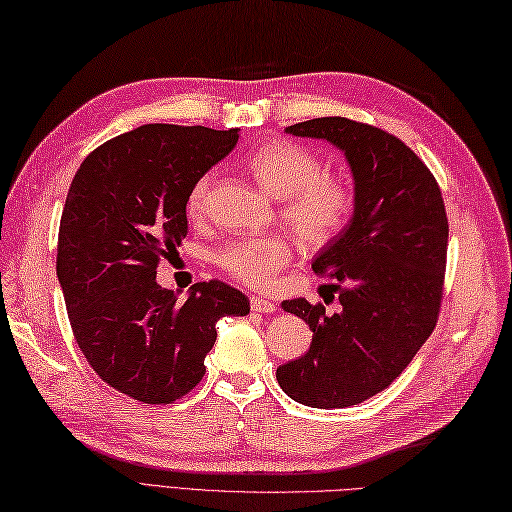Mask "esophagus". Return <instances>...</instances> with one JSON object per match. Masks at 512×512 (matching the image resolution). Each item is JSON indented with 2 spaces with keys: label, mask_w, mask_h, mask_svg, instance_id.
I'll use <instances>...</instances> for the list:
<instances>
[{
  "label": "esophagus",
  "mask_w": 512,
  "mask_h": 512,
  "mask_svg": "<svg viewBox=\"0 0 512 512\" xmlns=\"http://www.w3.org/2000/svg\"><path fill=\"white\" fill-rule=\"evenodd\" d=\"M250 308H253V312H262V314H270L275 312L277 306L270 299H264V297H250Z\"/></svg>",
  "instance_id": "obj_1"
}]
</instances>
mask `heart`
I'll use <instances>...</instances> for the list:
<instances>
[{
  "mask_svg": "<svg viewBox=\"0 0 512 512\" xmlns=\"http://www.w3.org/2000/svg\"><path fill=\"white\" fill-rule=\"evenodd\" d=\"M246 167L273 195H281L279 215L303 242L321 246L352 220L356 195L343 176L323 171L312 149L292 140H266L246 154ZM213 171L193 180L187 193V215L198 220L206 211ZM292 257L290 239L281 233L248 235L224 244L213 262L228 277L250 288H270Z\"/></svg>",
  "mask_w": 512,
  "mask_h": 512,
  "instance_id": "1",
  "label": "heart"
}]
</instances>
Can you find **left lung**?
Returning a JSON list of instances; mask_svg holds the SVG:
<instances>
[{"instance_id":"1","label":"left lung","mask_w":512,"mask_h":512,"mask_svg":"<svg viewBox=\"0 0 512 512\" xmlns=\"http://www.w3.org/2000/svg\"><path fill=\"white\" fill-rule=\"evenodd\" d=\"M345 151L354 176L350 224L314 257L312 270L339 290L341 312L323 303H281L310 325V350L277 367L301 405L352 407L387 389L438 323L449 220L427 165L394 134L325 116L286 127Z\"/></svg>"}]
</instances>
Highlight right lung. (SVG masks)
<instances>
[{"label": "right lung", "instance_id": "right-lung-1", "mask_svg": "<svg viewBox=\"0 0 512 512\" xmlns=\"http://www.w3.org/2000/svg\"><path fill=\"white\" fill-rule=\"evenodd\" d=\"M237 129L143 125L81 162L61 213L57 277L74 339L103 383L169 405L200 383L222 317L250 303L224 281L187 301L156 284L160 257L187 237L193 180L237 143Z\"/></svg>", "mask_w": 512, "mask_h": 512}]
</instances>
